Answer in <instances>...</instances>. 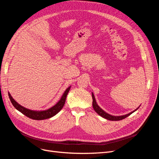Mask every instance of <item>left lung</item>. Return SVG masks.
I'll return each mask as SVG.
<instances>
[{
	"label": "left lung",
	"instance_id": "obj_1",
	"mask_svg": "<svg viewBox=\"0 0 159 159\" xmlns=\"http://www.w3.org/2000/svg\"><path fill=\"white\" fill-rule=\"evenodd\" d=\"M92 98H93V103H92L93 104V109L95 111V112L97 113L98 115H99L100 116H102V117L106 119L107 120H110V121H120V120H122L125 118L127 117L128 116H129L130 115L132 114L133 112L137 110L138 108L137 109H136L135 110L133 111V112L129 113L127 115H121V116H113V115H109V114L107 113L106 112H105L102 108H100V107L97 104V102H96L95 97H94V95H93V93H92Z\"/></svg>",
	"mask_w": 159,
	"mask_h": 159
}]
</instances>
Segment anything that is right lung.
<instances>
[{"label":"right lung","instance_id":"right-lung-1","mask_svg":"<svg viewBox=\"0 0 159 159\" xmlns=\"http://www.w3.org/2000/svg\"><path fill=\"white\" fill-rule=\"evenodd\" d=\"M70 89V87L67 88V89L64 91L63 95H62V97L61 98L59 102H57L55 105H54V106L48 109L44 110V111H37L30 110L22 107V105L18 104L16 101L12 98V97L11 95L9 92H8V96H9V98H10L12 104L13 105V106L17 110H18L19 111L21 112L22 114H24L25 115H26V117L32 119L43 120V119H49L53 116H54L55 115H56L62 108H63L66 102L67 95H68Z\"/></svg>","mask_w":159,"mask_h":159}]
</instances>
